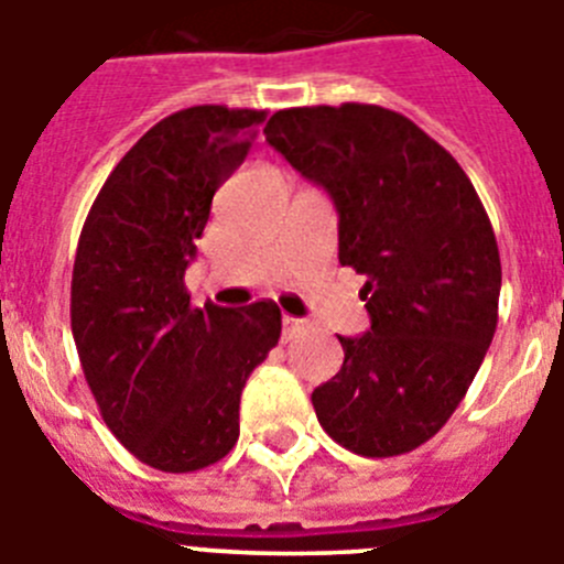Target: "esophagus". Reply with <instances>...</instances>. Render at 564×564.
<instances>
[{
    "mask_svg": "<svg viewBox=\"0 0 564 564\" xmlns=\"http://www.w3.org/2000/svg\"><path fill=\"white\" fill-rule=\"evenodd\" d=\"M305 330H307L305 318H296V316L282 318V338H285V341H293V338H299Z\"/></svg>",
    "mask_w": 564,
    "mask_h": 564,
    "instance_id": "esophagus-1",
    "label": "esophagus"
}]
</instances>
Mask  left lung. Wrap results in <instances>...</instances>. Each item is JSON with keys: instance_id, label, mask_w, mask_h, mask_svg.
<instances>
[{"instance_id": "obj_1", "label": "left lung", "mask_w": 564, "mask_h": 564, "mask_svg": "<svg viewBox=\"0 0 564 564\" xmlns=\"http://www.w3.org/2000/svg\"><path fill=\"white\" fill-rule=\"evenodd\" d=\"M265 141L338 212V262L364 273L370 330L311 395L322 430L361 457L441 432L497 330L500 251L475 186L437 141L376 104L279 109Z\"/></svg>"}]
</instances>
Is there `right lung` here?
<instances>
[{
    "label": "right lung",
    "mask_w": 564,
    "mask_h": 564,
    "mask_svg": "<svg viewBox=\"0 0 564 564\" xmlns=\"http://www.w3.org/2000/svg\"><path fill=\"white\" fill-rule=\"evenodd\" d=\"M265 109L169 115L109 172L78 237L69 325L104 423L172 475L223 460L239 395L282 333L273 302L194 307L186 268L214 192L246 161Z\"/></svg>",
    "instance_id": "obj_1"
}]
</instances>
